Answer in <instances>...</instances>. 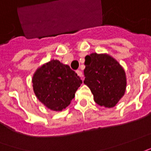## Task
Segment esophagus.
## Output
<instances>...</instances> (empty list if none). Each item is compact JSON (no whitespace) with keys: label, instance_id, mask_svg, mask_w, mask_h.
<instances>
[{"label":"esophagus","instance_id":"esophagus-1","mask_svg":"<svg viewBox=\"0 0 151 151\" xmlns=\"http://www.w3.org/2000/svg\"><path fill=\"white\" fill-rule=\"evenodd\" d=\"M77 73V74L79 76L80 78H81V79L83 80V73H82V71H80V70H78V71L76 72Z\"/></svg>","mask_w":151,"mask_h":151}]
</instances>
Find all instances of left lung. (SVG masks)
I'll return each mask as SVG.
<instances>
[{
  "instance_id": "obj_1",
  "label": "left lung",
  "mask_w": 151,
  "mask_h": 151,
  "mask_svg": "<svg viewBox=\"0 0 151 151\" xmlns=\"http://www.w3.org/2000/svg\"><path fill=\"white\" fill-rule=\"evenodd\" d=\"M83 83L95 102L105 108L113 107L125 95L127 75L123 67L110 54L92 53L85 57Z\"/></svg>"
}]
</instances>
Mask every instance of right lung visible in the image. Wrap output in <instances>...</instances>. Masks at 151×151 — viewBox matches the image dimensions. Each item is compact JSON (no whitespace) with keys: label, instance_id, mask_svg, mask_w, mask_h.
Here are the masks:
<instances>
[{"label":"right lung","instance_id":"add662e5","mask_svg":"<svg viewBox=\"0 0 151 151\" xmlns=\"http://www.w3.org/2000/svg\"><path fill=\"white\" fill-rule=\"evenodd\" d=\"M32 83L37 99L48 109L61 111L70 104L83 82L68 65L52 59L37 68Z\"/></svg>","mask_w":151,"mask_h":151}]
</instances>
